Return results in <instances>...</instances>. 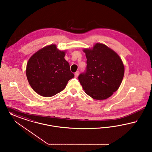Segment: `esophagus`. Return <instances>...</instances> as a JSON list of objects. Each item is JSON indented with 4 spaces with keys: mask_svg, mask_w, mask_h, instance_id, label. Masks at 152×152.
<instances>
[{
    "mask_svg": "<svg viewBox=\"0 0 152 152\" xmlns=\"http://www.w3.org/2000/svg\"><path fill=\"white\" fill-rule=\"evenodd\" d=\"M74 75H75V77H76V78L78 77V75H79V72H78V71L76 72H75Z\"/></svg>",
    "mask_w": 152,
    "mask_h": 152,
    "instance_id": "34e87169",
    "label": "esophagus"
}]
</instances>
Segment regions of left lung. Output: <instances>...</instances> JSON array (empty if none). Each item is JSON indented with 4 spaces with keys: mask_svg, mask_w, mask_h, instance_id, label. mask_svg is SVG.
<instances>
[{
    "mask_svg": "<svg viewBox=\"0 0 152 152\" xmlns=\"http://www.w3.org/2000/svg\"><path fill=\"white\" fill-rule=\"evenodd\" d=\"M87 58L86 72L78 80L88 96L103 100L112 96L120 87L124 75V66L119 56L102 43L92 49L85 48Z\"/></svg>",
    "mask_w": 152,
    "mask_h": 152,
    "instance_id": "obj_1",
    "label": "left lung"
}]
</instances>
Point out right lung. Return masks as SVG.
<instances>
[{
	"label": "right lung",
	"mask_w": 152,
	"mask_h": 152,
	"mask_svg": "<svg viewBox=\"0 0 152 152\" xmlns=\"http://www.w3.org/2000/svg\"><path fill=\"white\" fill-rule=\"evenodd\" d=\"M64 56V51L57 49L56 45H51L40 49L29 59L26 76L37 93L46 97L55 96L74 78Z\"/></svg>",
	"instance_id": "obj_1"
}]
</instances>
